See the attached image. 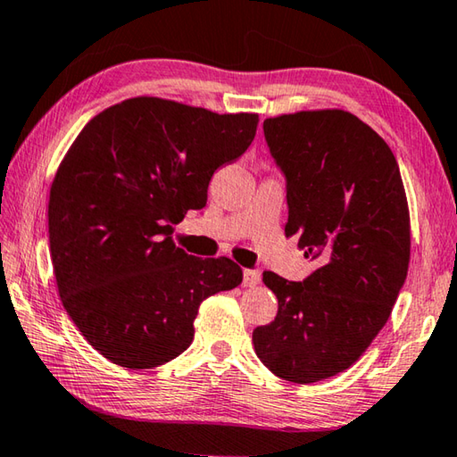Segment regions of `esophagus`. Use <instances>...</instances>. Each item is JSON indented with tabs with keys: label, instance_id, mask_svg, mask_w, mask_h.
<instances>
[{
	"label": "esophagus",
	"instance_id": "esophagus-1",
	"mask_svg": "<svg viewBox=\"0 0 457 457\" xmlns=\"http://www.w3.org/2000/svg\"><path fill=\"white\" fill-rule=\"evenodd\" d=\"M260 272L258 270H244V286L245 288H253L260 284Z\"/></svg>",
	"mask_w": 457,
	"mask_h": 457
}]
</instances>
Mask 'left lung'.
<instances>
[{
  "instance_id": "obj_1",
  "label": "left lung",
  "mask_w": 457,
  "mask_h": 457,
  "mask_svg": "<svg viewBox=\"0 0 457 457\" xmlns=\"http://www.w3.org/2000/svg\"><path fill=\"white\" fill-rule=\"evenodd\" d=\"M288 179L286 236H298L319 270L304 282L264 272L276 319L253 349L276 377L316 383L349 369L389 320L411 256L409 205L393 151L343 108L264 120Z\"/></svg>"
}]
</instances>
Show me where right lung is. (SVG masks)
<instances>
[{
	"label": "right lung",
	"mask_w": 457,
	"mask_h": 457,
	"mask_svg": "<svg viewBox=\"0 0 457 457\" xmlns=\"http://www.w3.org/2000/svg\"><path fill=\"white\" fill-rule=\"evenodd\" d=\"M258 120L137 96L98 112L62 159L48 201L58 294L114 365L153 369L179 357L199 304L242 284L234 260L189 256L171 234L205 207L213 173L244 154Z\"/></svg>",
	"instance_id": "1"
}]
</instances>
